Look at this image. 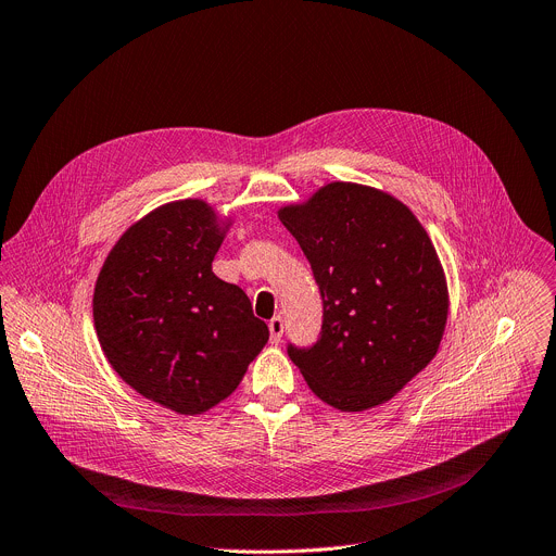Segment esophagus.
Returning <instances> with one entry per match:
<instances>
[{
	"mask_svg": "<svg viewBox=\"0 0 556 556\" xmlns=\"http://www.w3.org/2000/svg\"><path fill=\"white\" fill-rule=\"evenodd\" d=\"M282 331H285V323H282V318L280 316H274L271 320H269V333H271V343H280L282 340Z\"/></svg>",
	"mask_w": 556,
	"mask_h": 556,
	"instance_id": "34e87169",
	"label": "esophagus"
}]
</instances>
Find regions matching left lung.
I'll list each match as a JSON object with an SVG mask.
<instances>
[{
    "label": "left lung",
    "mask_w": 556,
    "mask_h": 556,
    "mask_svg": "<svg viewBox=\"0 0 556 556\" xmlns=\"http://www.w3.org/2000/svg\"><path fill=\"white\" fill-rule=\"evenodd\" d=\"M278 216L307 255L323 298L318 340L289 343V358L336 409L390 401L434 358L447 320L430 236L396 198L350 182H331Z\"/></svg>",
    "instance_id": "8db88e82"
}]
</instances>
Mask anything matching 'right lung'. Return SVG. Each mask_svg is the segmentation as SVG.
Returning a JSON list of instances; mask_svg holds the SVG:
<instances>
[{
  "mask_svg": "<svg viewBox=\"0 0 556 556\" xmlns=\"http://www.w3.org/2000/svg\"><path fill=\"white\" fill-rule=\"evenodd\" d=\"M223 231L206 202H168L117 240L96 282L93 318L111 367L180 414L227 399L269 340L247 293L211 271Z\"/></svg>",
  "mask_w": 556,
  "mask_h": 556,
  "instance_id": "right-lung-1",
  "label": "right lung"
}]
</instances>
